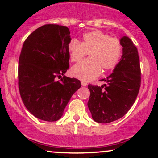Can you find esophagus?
<instances>
[{
    "label": "esophagus",
    "mask_w": 158,
    "mask_h": 158,
    "mask_svg": "<svg viewBox=\"0 0 158 158\" xmlns=\"http://www.w3.org/2000/svg\"><path fill=\"white\" fill-rule=\"evenodd\" d=\"M81 85H82V86H87V85H88L86 81H81Z\"/></svg>",
    "instance_id": "obj_1"
}]
</instances>
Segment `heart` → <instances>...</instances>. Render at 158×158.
Segmentation results:
<instances>
[{
	"mask_svg": "<svg viewBox=\"0 0 158 158\" xmlns=\"http://www.w3.org/2000/svg\"><path fill=\"white\" fill-rule=\"evenodd\" d=\"M70 61L77 62L87 53L89 59L76 64L71 69L73 77L85 81L97 78L103 71L115 68L122 56V44L119 39L110 37L99 30L85 32L81 41L72 40L68 45Z\"/></svg>",
	"mask_w": 158,
	"mask_h": 158,
	"instance_id": "b5f03b06",
	"label": "heart"
}]
</instances>
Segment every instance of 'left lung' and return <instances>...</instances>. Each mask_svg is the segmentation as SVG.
Wrapping results in <instances>:
<instances>
[{"mask_svg":"<svg viewBox=\"0 0 158 158\" xmlns=\"http://www.w3.org/2000/svg\"><path fill=\"white\" fill-rule=\"evenodd\" d=\"M123 55L114 72L102 86L88 85L90 94L88 106L92 118L109 123L126 114L135 103L141 84V70L137 49L128 37L120 40Z\"/></svg>","mask_w":158,"mask_h":158,"instance_id":"1","label":"left lung"}]
</instances>
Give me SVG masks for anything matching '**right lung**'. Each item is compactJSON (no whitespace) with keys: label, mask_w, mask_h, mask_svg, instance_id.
Listing matches in <instances>:
<instances>
[{"label":"right lung","mask_w":158,"mask_h":158,"mask_svg":"<svg viewBox=\"0 0 158 158\" xmlns=\"http://www.w3.org/2000/svg\"><path fill=\"white\" fill-rule=\"evenodd\" d=\"M70 30L58 24H45L25 40L19 61V88L27 110L48 122L57 121L72 95L81 87L75 78L63 76L69 69Z\"/></svg>","instance_id":"add662e5"}]
</instances>
